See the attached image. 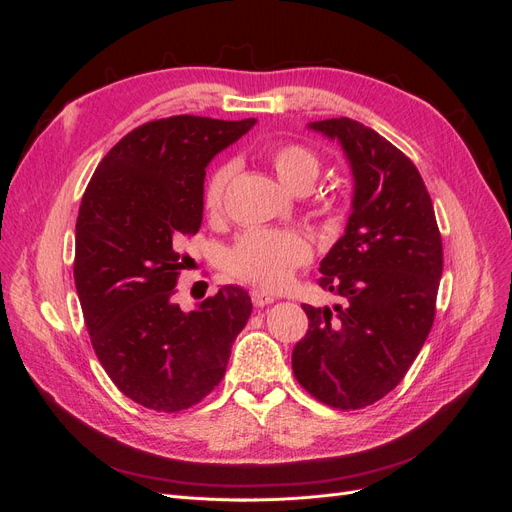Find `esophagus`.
<instances>
[{
	"mask_svg": "<svg viewBox=\"0 0 512 512\" xmlns=\"http://www.w3.org/2000/svg\"><path fill=\"white\" fill-rule=\"evenodd\" d=\"M250 297H252V303H254L256 307H265V305H271V303L275 301L273 294H269V292H265V290H252Z\"/></svg>",
	"mask_w": 512,
	"mask_h": 512,
	"instance_id": "esophagus-1",
	"label": "esophagus"
}]
</instances>
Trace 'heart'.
<instances>
[{"label": "heart", "mask_w": 512, "mask_h": 512, "mask_svg": "<svg viewBox=\"0 0 512 512\" xmlns=\"http://www.w3.org/2000/svg\"><path fill=\"white\" fill-rule=\"evenodd\" d=\"M267 160L275 175L292 192H307L320 175V160L316 153L301 143H280L267 151ZM237 173L235 162H222L211 170L203 192V207L211 218L224 211L228 185ZM312 258V245L297 230L252 228L232 245L226 267L232 275L241 277L269 290L282 288L290 282L299 267Z\"/></svg>", "instance_id": "b5f03b06"}]
</instances>
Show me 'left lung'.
<instances>
[{
    "mask_svg": "<svg viewBox=\"0 0 512 512\" xmlns=\"http://www.w3.org/2000/svg\"><path fill=\"white\" fill-rule=\"evenodd\" d=\"M309 128L342 143L354 175L346 235L320 262V288L339 297L303 309L309 329L292 350L303 389L337 410L376 404L404 380L436 318L442 237L412 160L363 123Z\"/></svg>",
    "mask_w": 512,
    "mask_h": 512,
    "instance_id": "obj_1",
    "label": "left lung"
}]
</instances>
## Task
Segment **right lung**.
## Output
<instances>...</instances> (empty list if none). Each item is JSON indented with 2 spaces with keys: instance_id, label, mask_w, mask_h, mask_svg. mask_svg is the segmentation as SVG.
Here are the masks:
<instances>
[{
  "instance_id": "add662e5",
  "label": "right lung",
  "mask_w": 512,
  "mask_h": 512,
  "mask_svg": "<svg viewBox=\"0 0 512 512\" xmlns=\"http://www.w3.org/2000/svg\"><path fill=\"white\" fill-rule=\"evenodd\" d=\"M254 123L147 121L106 153L83 194L74 284L85 327L108 378L138 406L181 412L203 401L252 314L239 286L185 314L175 286L188 260L179 245L203 222L205 166Z\"/></svg>"
}]
</instances>
